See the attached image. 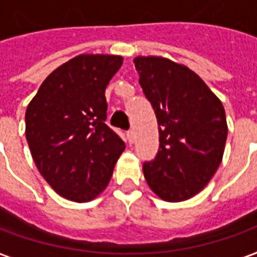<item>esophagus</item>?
Masks as SVG:
<instances>
[{
	"label": "esophagus",
	"instance_id": "esophagus-1",
	"mask_svg": "<svg viewBox=\"0 0 257 257\" xmlns=\"http://www.w3.org/2000/svg\"><path fill=\"white\" fill-rule=\"evenodd\" d=\"M126 139H128L129 144H134V141H135V132L132 129L126 132Z\"/></svg>",
	"mask_w": 257,
	"mask_h": 257
}]
</instances>
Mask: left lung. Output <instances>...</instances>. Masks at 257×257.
<instances>
[{"instance_id": "left-lung-1", "label": "left lung", "mask_w": 257, "mask_h": 257, "mask_svg": "<svg viewBox=\"0 0 257 257\" xmlns=\"http://www.w3.org/2000/svg\"><path fill=\"white\" fill-rule=\"evenodd\" d=\"M134 62L159 129V151L144 164L146 182L166 202L190 199L222 162L225 108L188 67L162 57H137Z\"/></svg>"}]
</instances>
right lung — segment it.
I'll list each match as a JSON object with an SVG mask.
<instances>
[{
	"instance_id": "right-lung-1",
	"label": "right lung",
	"mask_w": 257,
	"mask_h": 257,
	"mask_svg": "<svg viewBox=\"0 0 257 257\" xmlns=\"http://www.w3.org/2000/svg\"><path fill=\"white\" fill-rule=\"evenodd\" d=\"M122 61L103 54L72 58L47 76L27 106L25 137L32 159L65 199H95L108 186L125 149L105 123V89Z\"/></svg>"
}]
</instances>
